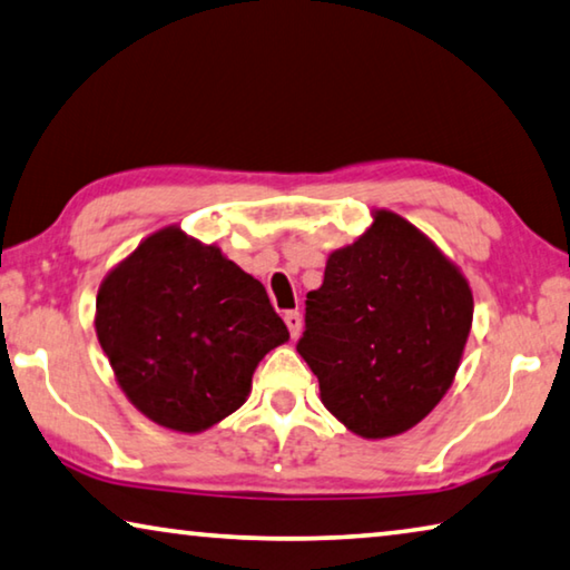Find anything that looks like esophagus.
Here are the masks:
<instances>
[{
	"label": "esophagus",
	"mask_w": 570,
	"mask_h": 570,
	"mask_svg": "<svg viewBox=\"0 0 570 570\" xmlns=\"http://www.w3.org/2000/svg\"><path fill=\"white\" fill-rule=\"evenodd\" d=\"M284 322H286V327H288V334H292L294 340L299 337V332H302V314L296 312V309L286 312V314H284Z\"/></svg>",
	"instance_id": "1"
}]
</instances>
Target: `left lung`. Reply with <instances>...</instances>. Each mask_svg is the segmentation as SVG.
<instances>
[{
	"label": "left lung",
	"instance_id": "8db88e82",
	"mask_svg": "<svg viewBox=\"0 0 570 570\" xmlns=\"http://www.w3.org/2000/svg\"><path fill=\"white\" fill-rule=\"evenodd\" d=\"M472 314L459 268L401 215L377 210L365 236L334 250L322 286L306 294L296 350L330 413L357 436L387 439L444 399Z\"/></svg>",
	"mask_w": 570,
	"mask_h": 570
}]
</instances>
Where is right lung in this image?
<instances>
[{
	"mask_svg": "<svg viewBox=\"0 0 570 570\" xmlns=\"http://www.w3.org/2000/svg\"><path fill=\"white\" fill-rule=\"evenodd\" d=\"M96 334L129 401L183 433L238 411L253 370L288 340L264 284L179 228L149 236L104 278Z\"/></svg>",
	"mask_w": 570,
	"mask_h": 570,
	"instance_id": "right-lung-1",
	"label": "right lung"
}]
</instances>
